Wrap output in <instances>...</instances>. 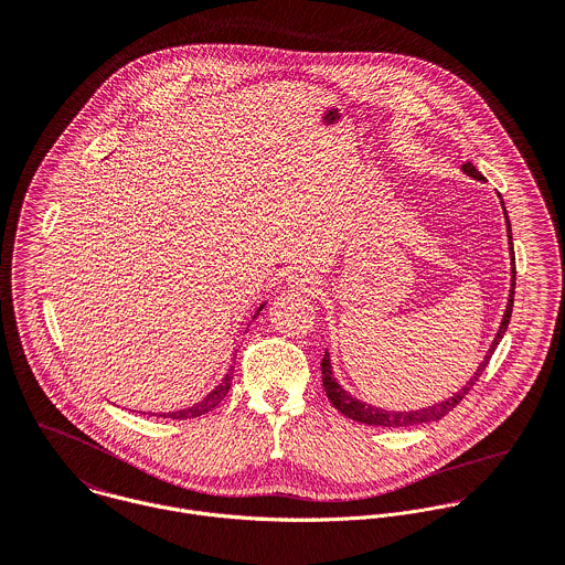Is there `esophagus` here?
<instances>
[{"label":"esophagus","instance_id":"34e87169","mask_svg":"<svg viewBox=\"0 0 565 565\" xmlns=\"http://www.w3.org/2000/svg\"><path fill=\"white\" fill-rule=\"evenodd\" d=\"M289 287L296 289V291H302V294H313L316 287H318V282H316V278H313L311 274H307V271H294V274L289 276Z\"/></svg>","mask_w":565,"mask_h":565}]
</instances>
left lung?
Instances as JSON below:
<instances>
[{
	"mask_svg": "<svg viewBox=\"0 0 565 565\" xmlns=\"http://www.w3.org/2000/svg\"><path fill=\"white\" fill-rule=\"evenodd\" d=\"M462 171L467 173V175H471L473 180H482V175H480V171L471 164V162H467V164H462ZM504 205V203H502ZM504 216H507V225H509V245H511V258H513V267H511V276H513V280H511V294H509V305H507V311H504V318H502V324H500V329H498V333H495V340H493V344H491V349L487 351V358H484V362L478 366V371H476V375L471 376L454 396H449L447 401H443V403H436V405H429V407H423V409H414V412H387V409H381V407H375V405H369V403H364V401H358L355 396H351L338 381H335V376H333V371H331V360H329V353H324V360H322V385H324V392H327V396H329V401L335 405V409H340L344 416H349V418H353V420H360V423H366V425H376V427H387V429H396V427H409V425H423V423H429V420H438V418H443L445 414H449L467 394H469V390L473 387V383L480 379L482 375V371L487 369V364H489V360H491V355H493V351L498 349V344H500V340L504 338V333H507V329H509V322H511V313H513V298H515V254H513V243H511V223H509V214H507V210H504Z\"/></svg>",
	"mask_w": 565,
	"mask_h": 565,
	"instance_id": "1",
	"label": "left lung"
}]
</instances>
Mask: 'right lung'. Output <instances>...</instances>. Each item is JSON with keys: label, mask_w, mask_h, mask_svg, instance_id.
<instances>
[{"label": "right lung", "mask_w": 565, "mask_h": 565, "mask_svg": "<svg viewBox=\"0 0 565 565\" xmlns=\"http://www.w3.org/2000/svg\"><path fill=\"white\" fill-rule=\"evenodd\" d=\"M263 307H265V305L258 307V311L254 313V318L263 311ZM232 375H234V369L230 366V371H227V375L223 376V381H221L207 396H203L199 403H194V405H190V407H184V409H178V412H164V414H160V416H164V418H175V420H186V418H194V416H201V414L214 409V407L225 398V394H227V390H230V385H232ZM151 416H153V414H151Z\"/></svg>", "instance_id": "add662e5"}]
</instances>
